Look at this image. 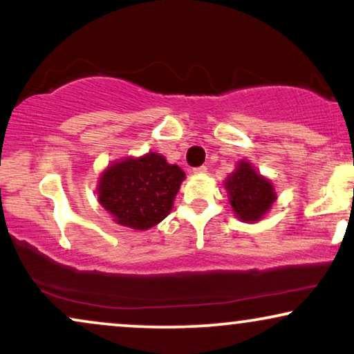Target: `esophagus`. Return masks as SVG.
<instances>
[{
    "label": "esophagus",
    "mask_w": 354,
    "mask_h": 354,
    "mask_svg": "<svg viewBox=\"0 0 354 354\" xmlns=\"http://www.w3.org/2000/svg\"><path fill=\"white\" fill-rule=\"evenodd\" d=\"M205 172H207L206 166H198V167L193 169V174H205Z\"/></svg>",
    "instance_id": "obj_1"
}]
</instances>
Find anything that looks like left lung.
<instances>
[{"mask_svg": "<svg viewBox=\"0 0 354 354\" xmlns=\"http://www.w3.org/2000/svg\"><path fill=\"white\" fill-rule=\"evenodd\" d=\"M230 195V205L239 219L246 222L259 221L275 201L274 187L261 177L250 162L241 161L225 180Z\"/></svg>", "mask_w": 354, "mask_h": 354, "instance_id": "obj_1", "label": "left lung"}]
</instances>
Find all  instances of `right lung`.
I'll return each mask as SVG.
<instances>
[{
    "label": "right lung",
    "mask_w": 354,
    "mask_h": 354,
    "mask_svg": "<svg viewBox=\"0 0 354 354\" xmlns=\"http://www.w3.org/2000/svg\"><path fill=\"white\" fill-rule=\"evenodd\" d=\"M183 178L185 172L158 153L129 158L103 172L98 200L118 224L147 230L171 212Z\"/></svg>",
    "instance_id": "add662e5"
}]
</instances>
